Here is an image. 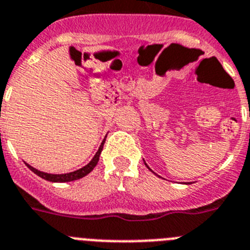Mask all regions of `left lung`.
<instances>
[{"label": "left lung", "mask_w": 250, "mask_h": 250, "mask_svg": "<svg viewBox=\"0 0 250 250\" xmlns=\"http://www.w3.org/2000/svg\"><path fill=\"white\" fill-rule=\"evenodd\" d=\"M146 166H147V164H146ZM147 168H148V169H149V170H152V169H150V168H149V167H148V166H147ZM152 172H153V170H152Z\"/></svg>", "instance_id": "obj_1"}]
</instances>
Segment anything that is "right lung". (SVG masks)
I'll return each instance as SVG.
<instances>
[{"label": "right lung", "instance_id": "1", "mask_svg": "<svg viewBox=\"0 0 250 250\" xmlns=\"http://www.w3.org/2000/svg\"><path fill=\"white\" fill-rule=\"evenodd\" d=\"M107 137V136H105ZM105 142V138L103 139V142L101 143L100 148H98L97 153L94 154V157L92 158V161L89 162L87 166H84V167L80 168V169L75 170V172H69V173H63V174H52V173H46V172H41V170L36 169V168H33L32 166H30V164H27L26 166L28 168H30L31 170H32L35 174H37L38 177H41V178L46 179V181H49V182H53V183H63V182H72V181H77V179L80 178H83L84 175H87L88 173H91L92 170H93V168L97 166L98 161H100V156H101V152H102L103 149V145H104Z\"/></svg>", "mask_w": 250, "mask_h": 250}]
</instances>
